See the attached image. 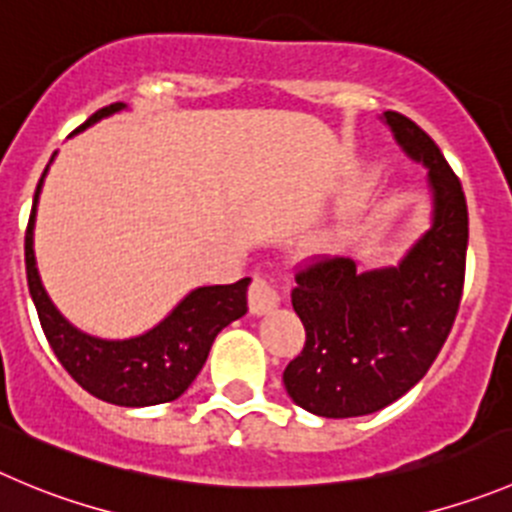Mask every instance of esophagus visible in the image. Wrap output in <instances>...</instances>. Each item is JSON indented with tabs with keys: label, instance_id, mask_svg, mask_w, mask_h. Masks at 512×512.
<instances>
[{
	"label": "esophagus",
	"instance_id": "obj_1",
	"mask_svg": "<svg viewBox=\"0 0 512 512\" xmlns=\"http://www.w3.org/2000/svg\"><path fill=\"white\" fill-rule=\"evenodd\" d=\"M281 304V294H279V286L274 284L271 279L266 276H253L251 281V289H248V306L256 316L261 314H269L271 309Z\"/></svg>",
	"mask_w": 512,
	"mask_h": 512
}]
</instances>
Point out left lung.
<instances>
[{
	"label": "left lung",
	"mask_w": 512,
	"mask_h": 512,
	"mask_svg": "<svg viewBox=\"0 0 512 512\" xmlns=\"http://www.w3.org/2000/svg\"><path fill=\"white\" fill-rule=\"evenodd\" d=\"M405 155L427 168L430 228L397 266L359 269L324 259L296 274L291 306L306 344L284 369L296 405L329 420L362 417L410 392L440 354L465 281L467 203L435 140L399 113H384Z\"/></svg>",
	"instance_id": "left-lung-1"
}]
</instances>
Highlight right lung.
<instances>
[{
    "label": "right lung",
    "mask_w": 512,
    "mask_h": 512,
    "mask_svg": "<svg viewBox=\"0 0 512 512\" xmlns=\"http://www.w3.org/2000/svg\"><path fill=\"white\" fill-rule=\"evenodd\" d=\"M128 110L125 102L97 110L87 118L75 133H82L90 125ZM52 153L45 173H42L37 191H34L32 213H29L27 236H24V264H27V284L32 294L40 324L50 342L52 352L70 372V377L92 397L120 407H150L173 402L186 392L206 364L208 352L216 342L218 332L231 321L241 319L248 311L246 291L251 279H241L226 286H198L188 291L165 319L150 326L148 332L128 339H102L77 329L62 311L52 304L45 284L37 271L34 259V221H37V203L47 170L55 160Z\"/></svg>",
    "instance_id": "right-lung-1"
}]
</instances>
